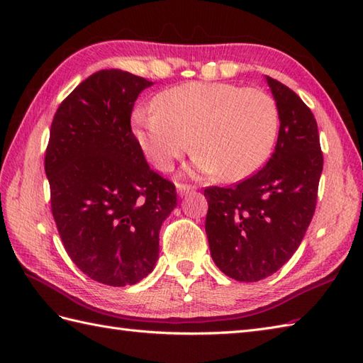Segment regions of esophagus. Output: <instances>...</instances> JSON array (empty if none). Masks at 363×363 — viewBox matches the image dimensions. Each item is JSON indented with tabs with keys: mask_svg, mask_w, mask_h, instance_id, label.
I'll return each mask as SVG.
<instances>
[{
	"mask_svg": "<svg viewBox=\"0 0 363 363\" xmlns=\"http://www.w3.org/2000/svg\"><path fill=\"white\" fill-rule=\"evenodd\" d=\"M195 187H191V186H187V184H177L176 186V190H177V195L179 196H182V195H186V194H189V191H191L194 190Z\"/></svg>",
	"mask_w": 363,
	"mask_h": 363,
	"instance_id": "1",
	"label": "esophagus"
}]
</instances>
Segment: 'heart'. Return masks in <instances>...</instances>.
Here are the masks:
<instances>
[{"mask_svg":"<svg viewBox=\"0 0 363 363\" xmlns=\"http://www.w3.org/2000/svg\"><path fill=\"white\" fill-rule=\"evenodd\" d=\"M279 128L273 96L228 82H189L160 91L154 109H135L133 130L151 164L168 172L194 146L198 172L243 181L272 154Z\"/></svg>","mask_w":363,"mask_h":363,"instance_id":"1","label":"heart"}]
</instances>
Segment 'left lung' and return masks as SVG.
Returning a JSON list of instances; mask_svg holds the SVG:
<instances>
[{
	"mask_svg": "<svg viewBox=\"0 0 363 363\" xmlns=\"http://www.w3.org/2000/svg\"><path fill=\"white\" fill-rule=\"evenodd\" d=\"M279 112V135L267 165L233 187H207L206 234L223 273L256 282L287 262L317 206L323 152L317 120L295 91L267 76Z\"/></svg>",
	"mask_w": 363,
	"mask_h": 363,
	"instance_id": "left-lung-1",
	"label": "left lung"
}]
</instances>
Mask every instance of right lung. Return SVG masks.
Listing matches in <instances>:
<instances>
[{
    "instance_id": "add662e5",
    "label": "right lung",
    "mask_w": 363,
    "mask_h": 363,
    "mask_svg": "<svg viewBox=\"0 0 363 363\" xmlns=\"http://www.w3.org/2000/svg\"><path fill=\"white\" fill-rule=\"evenodd\" d=\"M121 70L96 72L54 113L45 154L51 212L65 251L90 279L125 287L159 259V230L176 207L174 184L152 172L130 129L142 90Z\"/></svg>"
}]
</instances>
